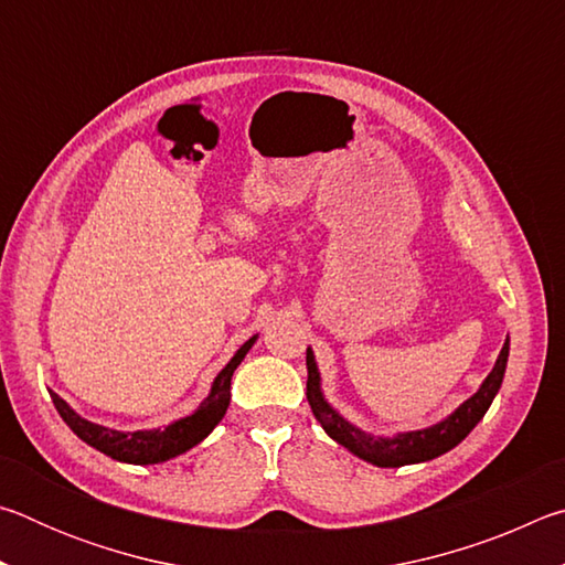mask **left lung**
<instances>
[{"instance_id":"8db88e82","label":"left lung","mask_w":565,"mask_h":565,"mask_svg":"<svg viewBox=\"0 0 565 565\" xmlns=\"http://www.w3.org/2000/svg\"><path fill=\"white\" fill-rule=\"evenodd\" d=\"M509 349L511 341L505 337L503 349L495 359L491 374L483 379V384L478 386L471 398H466L461 406L451 411L446 418L438 420L434 426L416 428V431H398L394 436H376L363 431V428L353 426L349 418H343L337 408H333L327 396H323L319 363L311 349H306V371H309V381H306V398L313 416L321 424L333 441L349 448L353 456H359L361 461L374 463L379 468H398L411 463H424L438 458L446 451H451L463 438L473 431L478 420L486 416V411L493 404L495 394L503 384L505 363H509Z\"/></svg>"}]
</instances>
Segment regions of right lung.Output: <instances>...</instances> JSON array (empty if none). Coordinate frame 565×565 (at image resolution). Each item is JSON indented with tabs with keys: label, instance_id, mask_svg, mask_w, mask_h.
<instances>
[{
	"label": "right lung",
	"instance_id": "right-lung-1",
	"mask_svg": "<svg viewBox=\"0 0 565 565\" xmlns=\"http://www.w3.org/2000/svg\"><path fill=\"white\" fill-rule=\"evenodd\" d=\"M256 339H259V333L244 341V347H238L232 361H228L212 381L209 396L196 406V411H191L189 416L171 420L167 426L139 428V431H117V428L94 424V420L79 416L60 394H54V391H50L52 404L60 411L64 424L70 426L84 444L97 448V451L114 458V461L134 466L164 463L169 458H177L181 454H186L189 448H194L196 444H202L204 438L214 431L218 420L224 418L228 401H232L234 371L238 363L244 361L248 349L254 347Z\"/></svg>",
	"mask_w": 565,
	"mask_h": 565
}]
</instances>
